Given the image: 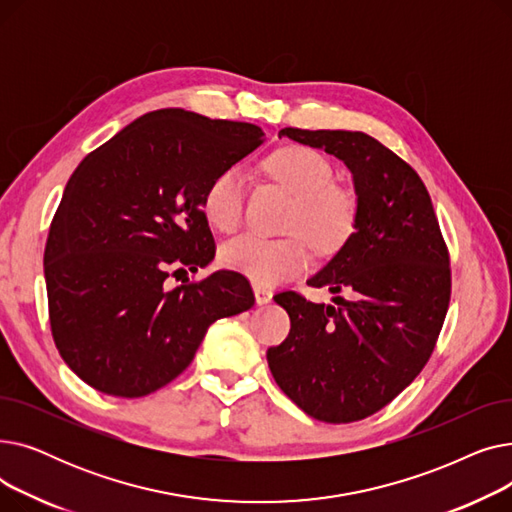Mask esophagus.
I'll use <instances>...</instances> for the list:
<instances>
[{"instance_id": "obj_1", "label": "esophagus", "mask_w": 512, "mask_h": 512, "mask_svg": "<svg viewBox=\"0 0 512 512\" xmlns=\"http://www.w3.org/2000/svg\"><path fill=\"white\" fill-rule=\"evenodd\" d=\"M253 292H255L257 305H267V303L272 301V297H274L272 288H267V286H263V284H255V286H253Z\"/></svg>"}]
</instances>
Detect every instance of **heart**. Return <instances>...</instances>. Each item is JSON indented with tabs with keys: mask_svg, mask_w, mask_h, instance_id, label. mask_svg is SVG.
I'll return each mask as SVG.
<instances>
[{
	"mask_svg": "<svg viewBox=\"0 0 512 512\" xmlns=\"http://www.w3.org/2000/svg\"><path fill=\"white\" fill-rule=\"evenodd\" d=\"M267 170L297 199L288 228L303 234L319 253L340 249L351 236L357 205L351 193L334 186L330 161L307 147H286L267 159ZM247 174L232 166L215 176L203 195V215L211 228L234 232L245 209ZM222 263L255 284L272 286L301 274L309 263L307 242L301 236L267 240L255 234L234 238L220 251Z\"/></svg>",
	"mask_w": 512,
	"mask_h": 512,
	"instance_id": "b5f03b06",
	"label": "heart"
}]
</instances>
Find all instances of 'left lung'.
<instances>
[{"mask_svg": "<svg viewBox=\"0 0 512 512\" xmlns=\"http://www.w3.org/2000/svg\"><path fill=\"white\" fill-rule=\"evenodd\" d=\"M288 137L344 161L357 195L355 232L307 280L334 305L297 292L274 301L290 334L267 348L280 390L307 415L351 423L386 407L432 355L450 303L448 251L417 172L365 132L282 128Z\"/></svg>", "mask_w": 512, "mask_h": 512, "instance_id": "left-lung-1", "label": "left lung"}]
</instances>
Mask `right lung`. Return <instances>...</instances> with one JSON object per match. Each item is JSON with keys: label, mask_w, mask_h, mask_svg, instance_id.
<instances>
[{"label": "right lung", "mask_w": 512, "mask_h": 512, "mask_svg": "<svg viewBox=\"0 0 512 512\" xmlns=\"http://www.w3.org/2000/svg\"><path fill=\"white\" fill-rule=\"evenodd\" d=\"M261 139L255 124L168 107L80 161L53 215L43 272L53 340L91 388L122 398L164 388L215 319L253 307L236 272L172 290L166 280L213 261L205 188Z\"/></svg>", "instance_id": "1"}]
</instances>
